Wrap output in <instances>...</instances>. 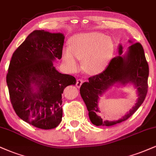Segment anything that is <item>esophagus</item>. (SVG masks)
<instances>
[{"instance_id": "esophagus-1", "label": "esophagus", "mask_w": 156, "mask_h": 156, "mask_svg": "<svg viewBox=\"0 0 156 156\" xmlns=\"http://www.w3.org/2000/svg\"><path fill=\"white\" fill-rule=\"evenodd\" d=\"M83 80L82 79H80V78L77 80V81H76V86H77V87L80 88V86H81L82 83H83Z\"/></svg>"}]
</instances>
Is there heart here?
<instances>
[{
    "label": "heart",
    "instance_id": "obj_1",
    "mask_svg": "<svg viewBox=\"0 0 156 156\" xmlns=\"http://www.w3.org/2000/svg\"><path fill=\"white\" fill-rule=\"evenodd\" d=\"M114 51L109 37L96 33H80L70 40V46L63 51V60L72 70L78 67V59H83V70L90 74L101 73L105 68Z\"/></svg>",
    "mask_w": 156,
    "mask_h": 156
}]
</instances>
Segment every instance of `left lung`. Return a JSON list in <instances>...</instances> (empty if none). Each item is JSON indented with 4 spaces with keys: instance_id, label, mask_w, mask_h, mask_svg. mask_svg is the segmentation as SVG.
Segmentation results:
<instances>
[{
    "instance_id": "obj_1",
    "label": "left lung",
    "mask_w": 156,
    "mask_h": 156,
    "mask_svg": "<svg viewBox=\"0 0 156 156\" xmlns=\"http://www.w3.org/2000/svg\"><path fill=\"white\" fill-rule=\"evenodd\" d=\"M122 49L123 47L120 45L119 55L110 60L105 70L90 77L89 81L84 82L80 86V96L89 111L90 121L97 126H110L127 120L137 110L147 95L149 67L142 45L140 43L133 44L123 56H121ZM127 83H133L138 90V99L135 106L126 115L117 121H102L98 115V97L115 84L125 85Z\"/></svg>"
}]
</instances>
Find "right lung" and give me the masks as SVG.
I'll return each instance as SVG.
<instances>
[{"instance_id":"add662e5","label":"right lung","mask_w":156,"mask_h":156,"mask_svg":"<svg viewBox=\"0 0 156 156\" xmlns=\"http://www.w3.org/2000/svg\"><path fill=\"white\" fill-rule=\"evenodd\" d=\"M62 33L34 30L13 54L6 83L15 112L29 124L54 129L62 118V94L75 85L73 76L62 74L53 61L62 55Z\"/></svg>"}]
</instances>
